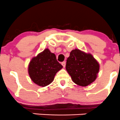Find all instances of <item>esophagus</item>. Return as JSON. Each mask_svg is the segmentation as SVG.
<instances>
[{"label": "esophagus", "instance_id": "34e87169", "mask_svg": "<svg viewBox=\"0 0 120 120\" xmlns=\"http://www.w3.org/2000/svg\"><path fill=\"white\" fill-rule=\"evenodd\" d=\"M61 64L63 66V67H66V61H63V62L61 63Z\"/></svg>", "mask_w": 120, "mask_h": 120}]
</instances>
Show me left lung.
Wrapping results in <instances>:
<instances>
[{
	"label": "left lung",
	"instance_id": "left-lung-1",
	"mask_svg": "<svg viewBox=\"0 0 120 120\" xmlns=\"http://www.w3.org/2000/svg\"><path fill=\"white\" fill-rule=\"evenodd\" d=\"M66 68L74 82L86 86L96 79L99 64L91 54L76 49L67 58Z\"/></svg>",
	"mask_w": 120,
	"mask_h": 120
}]
</instances>
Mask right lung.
<instances>
[{
  "mask_svg": "<svg viewBox=\"0 0 120 120\" xmlns=\"http://www.w3.org/2000/svg\"><path fill=\"white\" fill-rule=\"evenodd\" d=\"M62 68L55 54L46 49L32 59L29 64L28 73L34 82L43 87L53 81L56 74Z\"/></svg>",
  "mask_w": 120,
  "mask_h": 120,
  "instance_id": "obj_1",
  "label": "right lung"
}]
</instances>
